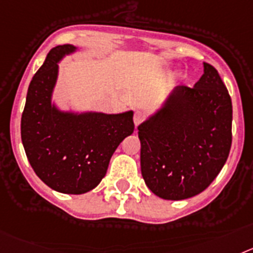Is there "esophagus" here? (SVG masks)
Segmentation results:
<instances>
[{"label": "esophagus", "instance_id": "esophagus-1", "mask_svg": "<svg viewBox=\"0 0 253 253\" xmlns=\"http://www.w3.org/2000/svg\"><path fill=\"white\" fill-rule=\"evenodd\" d=\"M142 120H144V114H142L141 112H139V111L135 112V114H133V124H135L136 127L141 124Z\"/></svg>", "mask_w": 253, "mask_h": 253}]
</instances>
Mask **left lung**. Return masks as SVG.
I'll list each match as a JSON object with an SVG mask.
<instances>
[{"label":"left lung","instance_id":"obj_1","mask_svg":"<svg viewBox=\"0 0 253 253\" xmlns=\"http://www.w3.org/2000/svg\"><path fill=\"white\" fill-rule=\"evenodd\" d=\"M232 113L223 80L204 62V75L193 87H175L137 127L141 174L151 192L184 200L206 190L229 155Z\"/></svg>","mask_w":253,"mask_h":253}]
</instances>
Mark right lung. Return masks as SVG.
Here are the masks:
<instances>
[{
    "label": "right lung",
    "mask_w": 253,
    "mask_h": 253,
    "mask_svg": "<svg viewBox=\"0 0 253 253\" xmlns=\"http://www.w3.org/2000/svg\"><path fill=\"white\" fill-rule=\"evenodd\" d=\"M75 50L71 44L50 49L33 76L21 116V141L35 174L48 187L80 195L100 183L112 155L135 125L132 111L74 113L52 104L58 62Z\"/></svg>",
    "instance_id": "add662e5"
}]
</instances>
